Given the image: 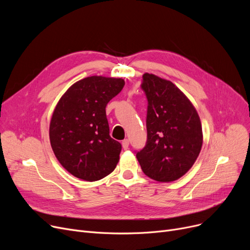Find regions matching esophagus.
Wrapping results in <instances>:
<instances>
[{
	"instance_id": "obj_1",
	"label": "esophagus",
	"mask_w": 250,
	"mask_h": 250,
	"mask_svg": "<svg viewBox=\"0 0 250 250\" xmlns=\"http://www.w3.org/2000/svg\"><path fill=\"white\" fill-rule=\"evenodd\" d=\"M122 145H123L124 150H127V149H128V145H129L128 140H127V139H125V140L122 142Z\"/></svg>"
}]
</instances>
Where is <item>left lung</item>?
I'll return each instance as SVG.
<instances>
[{
  "mask_svg": "<svg viewBox=\"0 0 250 250\" xmlns=\"http://www.w3.org/2000/svg\"><path fill=\"white\" fill-rule=\"evenodd\" d=\"M141 88L148 100L147 143L137 152V159L150 178L174 181L188 171L201 152L200 116L172 82L146 73Z\"/></svg>",
  "mask_w": 250,
  "mask_h": 250,
  "instance_id": "1",
  "label": "left lung"
}]
</instances>
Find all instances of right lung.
<instances>
[{
    "label": "right lung",
    "instance_id": "right-lung-1",
    "mask_svg": "<svg viewBox=\"0 0 250 250\" xmlns=\"http://www.w3.org/2000/svg\"><path fill=\"white\" fill-rule=\"evenodd\" d=\"M124 86L121 78L87 77L58 102L49 125L50 145L62 166L77 178L96 181L116 167L122 145L109 136L105 107Z\"/></svg>",
    "mask_w": 250,
    "mask_h": 250
}]
</instances>
